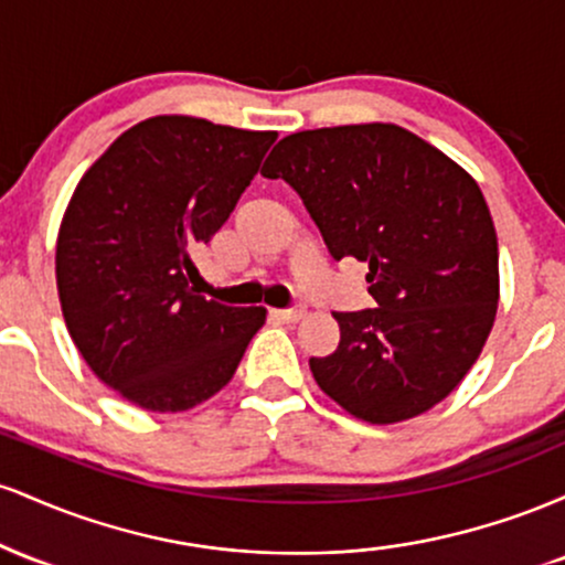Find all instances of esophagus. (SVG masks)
Here are the masks:
<instances>
[{
  "label": "esophagus",
  "instance_id": "obj_1",
  "mask_svg": "<svg viewBox=\"0 0 565 565\" xmlns=\"http://www.w3.org/2000/svg\"><path fill=\"white\" fill-rule=\"evenodd\" d=\"M270 316H274V319H278V321L295 323L305 316V308H302V305H291V308H284V310H270Z\"/></svg>",
  "mask_w": 565,
  "mask_h": 565
}]
</instances>
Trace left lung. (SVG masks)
I'll use <instances>...</instances> for the list:
<instances>
[{
    "label": "left lung",
    "instance_id": "obj_1",
    "mask_svg": "<svg viewBox=\"0 0 565 565\" xmlns=\"http://www.w3.org/2000/svg\"><path fill=\"white\" fill-rule=\"evenodd\" d=\"M263 178L302 199L337 263H369L377 308L334 313L340 345L310 359L321 391L372 425L444 401L497 316V233L476 180L395 125L287 135Z\"/></svg>",
    "mask_w": 565,
    "mask_h": 565
}]
</instances>
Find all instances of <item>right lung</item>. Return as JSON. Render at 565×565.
Segmentation results:
<instances>
[{
	"label": "right lung",
	"instance_id": "obj_1",
	"mask_svg": "<svg viewBox=\"0 0 565 565\" xmlns=\"http://www.w3.org/2000/svg\"><path fill=\"white\" fill-rule=\"evenodd\" d=\"M276 132L153 116L76 185L57 233L63 319L87 366L148 412H185L228 385L263 308L196 295L193 252L236 210Z\"/></svg>",
	"mask_w": 565,
	"mask_h": 565
}]
</instances>
